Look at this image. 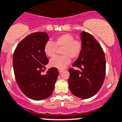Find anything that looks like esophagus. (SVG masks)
Segmentation results:
<instances>
[{
	"instance_id": "34e87169",
	"label": "esophagus",
	"mask_w": 122,
	"mask_h": 122,
	"mask_svg": "<svg viewBox=\"0 0 122 122\" xmlns=\"http://www.w3.org/2000/svg\"><path fill=\"white\" fill-rule=\"evenodd\" d=\"M62 69H58V71H59V73H61V72L62 71Z\"/></svg>"
}]
</instances>
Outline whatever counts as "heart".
<instances>
[{
    "label": "heart",
    "mask_w": 122,
    "mask_h": 122,
    "mask_svg": "<svg viewBox=\"0 0 122 122\" xmlns=\"http://www.w3.org/2000/svg\"><path fill=\"white\" fill-rule=\"evenodd\" d=\"M62 48V56H56L49 61L51 67L62 69L70 62V58L75 59L79 56L81 51L82 45L80 41L76 40L69 33H64L55 38L54 43L48 42L44 46V52L46 56L52 57L55 55L56 48Z\"/></svg>",
    "instance_id": "obj_1"
}]
</instances>
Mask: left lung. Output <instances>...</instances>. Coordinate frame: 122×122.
<instances>
[{
  "label": "left lung",
  "mask_w": 122,
  "mask_h": 122,
  "mask_svg": "<svg viewBox=\"0 0 122 122\" xmlns=\"http://www.w3.org/2000/svg\"><path fill=\"white\" fill-rule=\"evenodd\" d=\"M82 48L73 64L80 70L70 68L68 86L74 96L87 99L95 95L103 84L106 76V58L100 43L91 34L80 33Z\"/></svg>",
  "instance_id": "obj_1"
}]
</instances>
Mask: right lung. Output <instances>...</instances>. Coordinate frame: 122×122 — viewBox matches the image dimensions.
Listing matches in <instances>:
<instances>
[{
	"instance_id": "right-lung-1",
	"label": "right lung",
	"mask_w": 122,
	"mask_h": 122,
	"mask_svg": "<svg viewBox=\"0 0 122 122\" xmlns=\"http://www.w3.org/2000/svg\"><path fill=\"white\" fill-rule=\"evenodd\" d=\"M49 37L45 32L26 36L16 46L13 55V68L16 83L25 95L40 101L53 93L58 76L56 68L48 69L45 75L41 72L48 63L44 46Z\"/></svg>"
}]
</instances>
